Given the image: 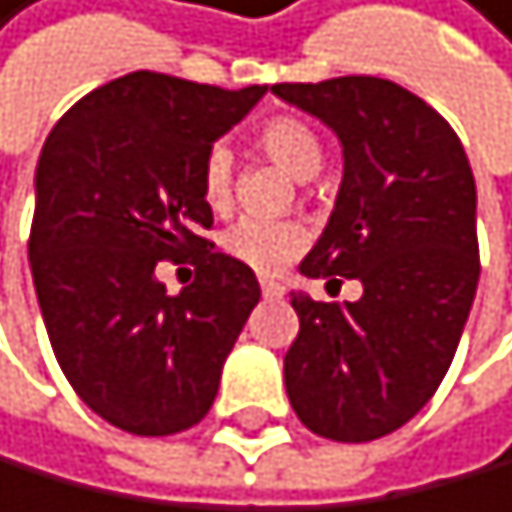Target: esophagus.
<instances>
[{
	"mask_svg": "<svg viewBox=\"0 0 512 512\" xmlns=\"http://www.w3.org/2000/svg\"><path fill=\"white\" fill-rule=\"evenodd\" d=\"M261 290H264V297H281L284 294V287L271 281V277H261Z\"/></svg>",
	"mask_w": 512,
	"mask_h": 512,
	"instance_id": "esophagus-1",
	"label": "esophagus"
}]
</instances>
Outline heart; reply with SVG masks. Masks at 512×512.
Returning <instances> with one entry per match:
<instances>
[{
	"label": "heart",
	"mask_w": 512,
	"mask_h": 512,
	"mask_svg": "<svg viewBox=\"0 0 512 512\" xmlns=\"http://www.w3.org/2000/svg\"><path fill=\"white\" fill-rule=\"evenodd\" d=\"M258 146L267 159L287 169L294 179H313L323 166V146L313 127L300 117H271L258 133ZM199 195L212 212H225L235 195V156L225 143H212L199 166ZM310 231L297 218H238L218 245L238 264L258 274H274L307 248Z\"/></svg>",
	"instance_id": "1"
}]
</instances>
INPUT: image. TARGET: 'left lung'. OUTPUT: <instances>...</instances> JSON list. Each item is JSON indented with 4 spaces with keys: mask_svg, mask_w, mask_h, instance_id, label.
Segmentation results:
<instances>
[{
    "mask_svg": "<svg viewBox=\"0 0 512 512\" xmlns=\"http://www.w3.org/2000/svg\"><path fill=\"white\" fill-rule=\"evenodd\" d=\"M271 91L343 143V186L300 261L356 303L290 297L300 330L284 356L297 418L333 441H376L412 421L448 372L477 294V189L464 146L435 107L369 74Z\"/></svg>",
    "mask_w": 512,
    "mask_h": 512,
    "instance_id": "obj_1",
    "label": "left lung"
}]
</instances>
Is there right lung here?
Instances as JSON below:
<instances>
[{"mask_svg": "<svg viewBox=\"0 0 512 512\" xmlns=\"http://www.w3.org/2000/svg\"><path fill=\"white\" fill-rule=\"evenodd\" d=\"M264 97L133 71L97 87L48 133L28 235L35 294L55 359L81 402L143 438L209 415L222 366L254 303L251 267L205 238V150ZM159 260H192L169 298Z\"/></svg>", "mask_w": 512, "mask_h": 512, "instance_id": "add662e5", "label": "right lung"}]
</instances>
